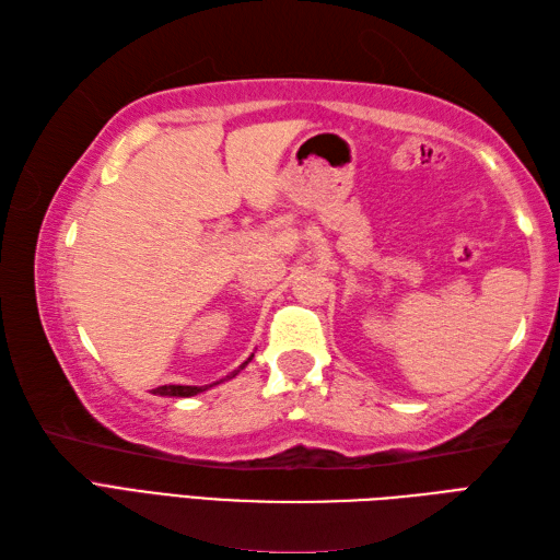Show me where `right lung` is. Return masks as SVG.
Listing matches in <instances>:
<instances>
[{
	"label": "right lung",
	"instance_id": "add662e5",
	"mask_svg": "<svg viewBox=\"0 0 560 560\" xmlns=\"http://www.w3.org/2000/svg\"><path fill=\"white\" fill-rule=\"evenodd\" d=\"M252 357H254V354H252ZM252 357H248L240 369H244L248 362H252ZM240 369L232 371V374H230L228 378L237 376ZM213 385H218V383H210V385H160V388H155L153 393H155V395H170V397H191V395H198V393H203V390H208V388H213Z\"/></svg>",
	"mask_w": 560,
	"mask_h": 560
}]
</instances>
